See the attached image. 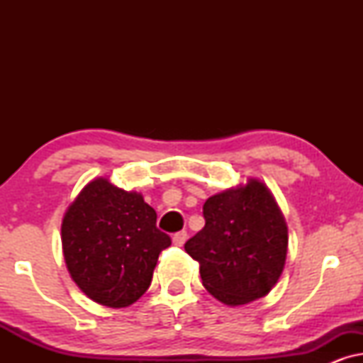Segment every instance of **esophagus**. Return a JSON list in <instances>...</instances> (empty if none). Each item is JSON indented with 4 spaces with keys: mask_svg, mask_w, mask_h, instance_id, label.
Segmentation results:
<instances>
[{
    "mask_svg": "<svg viewBox=\"0 0 363 363\" xmlns=\"http://www.w3.org/2000/svg\"><path fill=\"white\" fill-rule=\"evenodd\" d=\"M186 238H188L186 231H178L172 236V241H173V245H175V246H183V245H185Z\"/></svg>",
    "mask_w": 363,
    "mask_h": 363,
    "instance_id": "obj_1",
    "label": "esophagus"
}]
</instances>
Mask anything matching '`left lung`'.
I'll use <instances>...</instances> for the list:
<instances>
[{
  "label": "left lung",
  "mask_w": 363,
  "mask_h": 363,
  "mask_svg": "<svg viewBox=\"0 0 363 363\" xmlns=\"http://www.w3.org/2000/svg\"><path fill=\"white\" fill-rule=\"evenodd\" d=\"M205 228L185 242L205 289L226 306L261 299L276 286L287 256V225L264 183L247 178L203 205Z\"/></svg>",
  "instance_id": "1"
}]
</instances>
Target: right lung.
<instances>
[{
	"label": "right lung",
	"instance_id": "obj_1",
	"mask_svg": "<svg viewBox=\"0 0 363 363\" xmlns=\"http://www.w3.org/2000/svg\"><path fill=\"white\" fill-rule=\"evenodd\" d=\"M64 261L72 281L97 304L127 307L145 294L158 255L172 245L157 213L137 191L96 178L64 213Z\"/></svg>",
	"mask_w": 363,
	"mask_h": 363
}]
</instances>
